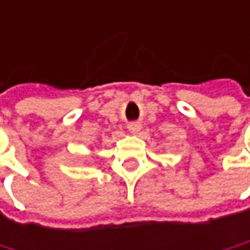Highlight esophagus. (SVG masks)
Listing matches in <instances>:
<instances>
[{
    "label": "esophagus",
    "mask_w": 250,
    "mask_h": 250,
    "mask_svg": "<svg viewBox=\"0 0 250 250\" xmlns=\"http://www.w3.org/2000/svg\"><path fill=\"white\" fill-rule=\"evenodd\" d=\"M140 128H142L140 123H130V125H128V130H130L131 133H137Z\"/></svg>",
    "instance_id": "1"
}]
</instances>
